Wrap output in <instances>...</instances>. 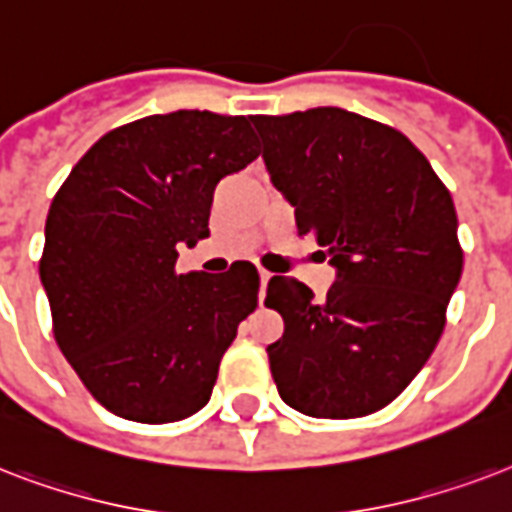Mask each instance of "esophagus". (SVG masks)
Returning a JSON list of instances; mask_svg holds the SVG:
<instances>
[{"label": "esophagus", "mask_w": 512, "mask_h": 512, "mask_svg": "<svg viewBox=\"0 0 512 512\" xmlns=\"http://www.w3.org/2000/svg\"><path fill=\"white\" fill-rule=\"evenodd\" d=\"M269 277H272V272H267V269H259V280H261V296L259 299L264 301V288H267Z\"/></svg>", "instance_id": "1"}]
</instances>
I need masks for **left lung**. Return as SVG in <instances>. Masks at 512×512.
<instances>
[{"label":"left lung","mask_w":512,"mask_h":512,"mask_svg":"<svg viewBox=\"0 0 512 512\" xmlns=\"http://www.w3.org/2000/svg\"><path fill=\"white\" fill-rule=\"evenodd\" d=\"M269 178L336 269L326 299L267 285L285 331L269 344L280 398L318 419L374 414L422 371L462 275L449 189L403 133L336 106L251 117Z\"/></svg>","instance_id":"8db88e82"}]
</instances>
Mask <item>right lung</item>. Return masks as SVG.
<instances>
[{
	"instance_id": "add662e5",
	"label": "right lung",
	"mask_w": 512,
	"mask_h": 512,
	"mask_svg": "<svg viewBox=\"0 0 512 512\" xmlns=\"http://www.w3.org/2000/svg\"><path fill=\"white\" fill-rule=\"evenodd\" d=\"M256 157L248 117L152 114L98 138L53 197L39 277L55 342L117 417L165 425L211 400L259 272L178 275V248L211 235L216 184Z\"/></svg>"
}]
</instances>
